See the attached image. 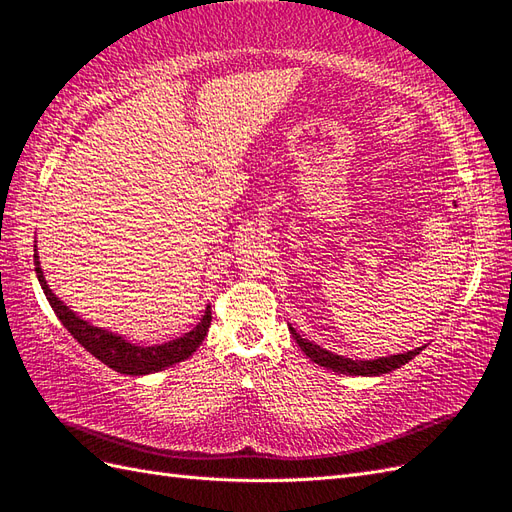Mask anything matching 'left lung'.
I'll return each mask as SVG.
<instances>
[{
	"label": "left lung",
	"mask_w": 512,
	"mask_h": 512,
	"mask_svg": "<svg viewBox=\"0 0 512 512\" xmlns=\"http://www.w3.org/2000/svg\"><path fill=\"white\" fill-rule=\"evenodd\" d=\"M293 339L297 341V345L302 347V352L313 360V363L332 369V371H339V373H350V376H382V373H389L393 369H400L402 365H406L408 360H413L423 347H415L413 352H406V354H395V356H386V358H376V360H352V358H345L339 354H332L328 350H323V347L315 345L313 341L302 339L293 328H289Z\"/></svg>",
	"instance_id": "left-lung-1"
}]
</instances>
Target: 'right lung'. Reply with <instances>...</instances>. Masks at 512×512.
I'll list each match as a JSON object with an SVG mask.
<instances>
[{
    "label": "right lung",
    "mask_w": 512,
    "mask_h": 512,
    "mask_svg": "<svg viewBox=\"0 0 512 512\" xmlns=\"http://www.w3.org/2000/svg\"><path fill=\"white\" fill-rule=\"evenodd\" d=\"M34 271H36V278L41 282V289L47 297L49 306L54 308L56 317L62 321V326L71 332L73 339H76L86 352H91L97 360H102L104 365H108L110 369H115L119 373H128V376H145V373L162 371L171 365L182 363V360L189 358L197 347L202 345L204 336L210 328V321H213L210 306H206L202 321H199L191 332L180 336V339H173L162 345H149V347L134 345L115 332L91 326L89 321H84L73 313L65 302H60V297H56L52 289H49L39 263V256L36 254H34Z\"/></svg>",
    "instance_id": "right-lung-1"
}]
</instances>
